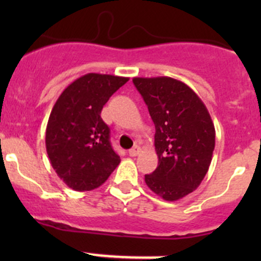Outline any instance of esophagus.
Segmentation results:
<instances>
[{
    "label": "esophagus",
    "mask_w": 261,
    "mask_h": 261,
    "mask_svg": "<svg viewBox=\"0 0 261 261\" xmlns=\"http://www.w3.org/2000/svg\"><path fill=\"white\" fill-rule=\"evenodd\" d=\"M140 151H141V147L139 145H135L133 149L128 150V155H130V156H136V155L140 154Z\"/></svg>",
    "instance_id": "1"
}]
</instances>
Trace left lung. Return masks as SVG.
I'll use <instances>...</instances> for the list:
<instances>
[{
    "instance_id": "1",
    "label": "left lung",
    "mask_w": 261,
    "mask_h": 261,
    "mask_svg": "<svg viewBox=\"0 0 261 261\" xmlns=\"http://www.w3.org/2000/svg\"><path fill=\"white\" fill-rule=\"evenodd\" d=\"M155 125L158 167L146 186L165 201H178L198 188L208 172L216 131L196 92L170 77L133 80Z\"/></svg>"
}]
</instances>
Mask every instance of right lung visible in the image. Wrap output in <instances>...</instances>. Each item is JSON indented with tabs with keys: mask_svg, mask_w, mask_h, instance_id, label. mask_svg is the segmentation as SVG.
<instances>
[{
	"mask_svg": "<svg viewBox=\"0 0 261 261\" xmlns=\"http://www.w3.org/2000/svg\"><path fill=\"white\" fill-rule=\"evenodd\" d=\"M127 81L88 73L70 83L55 102L46 125V152L53 169L69 188H98L120 164L101 111Z\"/></svg>",
	"mask_w": 261,
	"mask_h": 261,
	"instance_id": "obj_1",
	"label": "right lung"
}]
</instances>
